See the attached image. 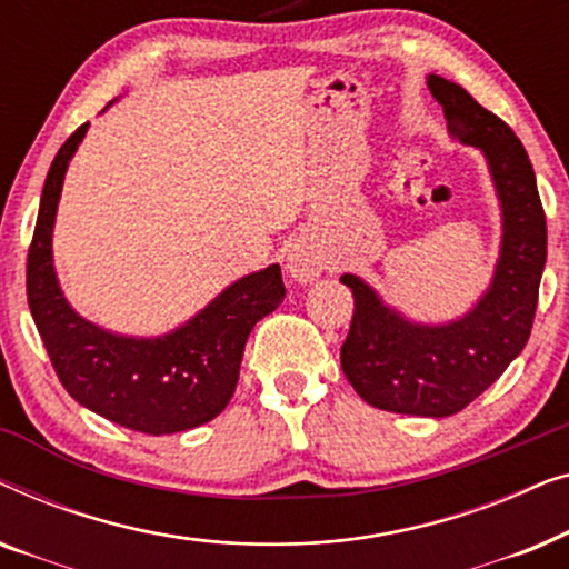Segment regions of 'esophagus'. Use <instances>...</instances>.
Masks as SVG:
<instances>
[{"label":"esophagus","mask_w":569,"mask_h":569,"mask_svg":"<svg viewBox=\"0 0 569 569\" xmlns=\"http://www.w3.org/2000/svg\"><path fill=\"white\" fill-rule=\"evenodd\" d=\"M284 269H287V274H290L292 282L310 284L321 277V271L326 269V259L316 246L302 243L300 240V243L290 246V251H287Z\"/></svg>","instance_id":"1"}]
</instances>
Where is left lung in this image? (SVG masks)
Instances as JSON below:
<instances>
[{
  "label": "left lung",
  "mask_w": 569,
  "mask_h": 569,
  "mask_svg": "<svg viewBox=\"0 0 569 569\" xmlns=\"http://www.w3.org/2000/svg\"><path fill=\"white\" fill-rule=\"evenodd\" d=\"M427 88L450 137L485 154L502 217L500 256L479 300L446 323L411 321L362 277L341 274L355 295L341 370L370 407L442 419L469 407L523 352L547 263V220L531 160L508 123L446 77L427 74Z\"/></svg>",
  "instance_id": "left-lung-1"
}]
</instances>
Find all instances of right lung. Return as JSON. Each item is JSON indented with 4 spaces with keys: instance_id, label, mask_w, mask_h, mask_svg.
<instances>
[{
    "instance_id": "right-lung-1",
    "label": "right lung",
    "mask_w": 569,
    "mask_h": 569,
    "mask_svg": "<svg viewBox=\"0 0 569 569\" xmlns=\"http://www.w3.org/2000/svg\"><path fill=\"white\" fill-rule=\"evenodd\" d=\"M90 123L61 144L46 176L28 251V306L53 370L84 409L147 435L212 422L238 386L253 326L279 308V263L236 279L197 316L158 337H131L88 321L69 306L53 267V222L61 186Z\"/></svg>"
}]
</instances>
